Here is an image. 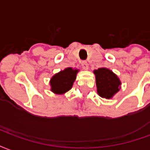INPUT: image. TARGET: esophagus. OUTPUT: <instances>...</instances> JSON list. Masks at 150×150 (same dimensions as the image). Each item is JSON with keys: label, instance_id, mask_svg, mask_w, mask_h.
<instances>
[{"label": "esophagus", "instance_id": "34e87169", "mask_svg": "<svg viewBox=\"0 0 150 150\" xmlns=\"http://www.w3.org/2000/svg\"><path fill=\"white\" fill-rule=\"evenodd\" d=\"M81 67H82L84 69H88V63H87V62H86V61H83V62H81Z\"/></svg>", "mask_w": 150, "mask_h": 150}]
</instances>
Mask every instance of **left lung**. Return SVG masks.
I'll list each match as a JSON object with an SVG mask.
<instances>
[{
    "label": "left lung",
    "mask_w": 150,
    "mask_h": 150,
    "mask_svg": "<svg viewBox=\"0 0 150 150\" xmlns=\"http://www.w3.org/2000/svg\"><path fill=\"white\" fill-rule=\"evenodd\" d=\"M98 93L101 98L110 99L120 89L121 81L112 71L100 68L94 71Z\"/></svg>",
    "instance_id": "left-lung-1"
}]
</instances>
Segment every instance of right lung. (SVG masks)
Wrapping results in <instances>:
<instances>
[{
	"label": "right lung",
	"mask_w": 150,
	"mask_h": 150,
	"mask_svg": "<svg viewBox=\"0 0 150 150\" xmlns=\"http://www.w3.org/2000/svg\"><path fill=\"white\" fill-rule=\"evenodd\" d=\"M78 70L67 68L64 70L61 71L55 74L50 81L51 90L57 94H62L69 91L76 79V73Z\"/></svg>",
	"instance_id": "1"
}]
</instances>
